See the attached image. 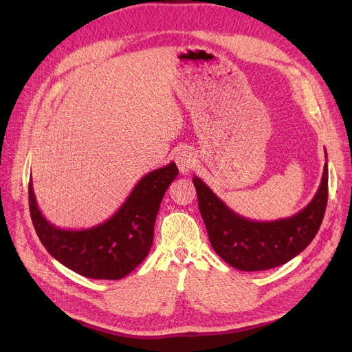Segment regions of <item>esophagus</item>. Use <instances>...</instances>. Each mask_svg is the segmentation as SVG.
Returning a JSON list of instances; mask_svg holds the SVG:
<instances>
[{"label":"esophagus","mask_w":352,"mask_h":352,"mask_svg":"<svg viewBox=\"0 0 352 352\" xmlns=\"http://www.w3.org/2000/svg\"><path fill=\"white\" fill-rule=\"evenodd\" d=\"M175 162L179 167V172L182 175H188L197 164V155L189 150H182L175 155Z\"/></svg>","instance_id":"esophagus-1"}]
</instances>
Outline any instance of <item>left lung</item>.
I'll use <instances>...</instances> for the list:
<instances>
[{"label": "left lung", "mask_w": 352, "mask_h": 352, "mask_svg": "<svg viewBox=\"0 0 352 352\" xmlns=\"http://www.w3.org/2000/svg\"><path fill=\"white\" fill-rule=\"evenodd\" d=\"M327 179L326 160L320 186L307 207L291 217L257 221L239 216L204 180L194 176L199 212L212 250L242 272L269 270L292 260L310 245L320 229L327 204Z\"/></svg>", "instance_id": "obj_1"}]
</instances>
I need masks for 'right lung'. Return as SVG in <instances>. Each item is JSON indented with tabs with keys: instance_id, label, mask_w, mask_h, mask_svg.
<instances>
[{
	"instance_id": "1",
	"label": "right lung",
	"mask_w": 352,
	"mask_h": 352,
	"mask_svg": "<svg viewBox=\"0 0 352 352\" xmlns=\"http://www.w3.org/2000/svg\"><path fill=\"white\" fill-rule=\"evenodd\" d=\"M179 173L172 162L145 175L114 214L88 229H61L42 214L29 180V210L47 251L67 269L89 279L119 280L151 250L154 225L168 185Z\"/></svg>"
}]
</instances>
